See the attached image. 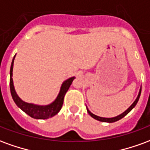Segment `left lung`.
Listing matches in <instances>:
<instances>
[{"label": "left lung", "instance_id": "obj_1", "mask_svg": "<svg viewBox=\"0 0 150 150\" xmlns=\"http://www.w3.org/2000/svg\"><path fill=\"white\" fill-rule=\"evenodd\" d=\"M141 92H142V87H141V88H140V91H139V93H138V96H137V99L135 100V101L133 102L132 104V105L130 106V107L127 109L126 111H125L124 112L121 113V114H120L119 116H115V117H112V118H105V117H100V116H96V115H95V114H93L92 112H91L90 111H89V109H88V108H87V111H88V112L89 113V115L92 117V118H94V119L97 120H99V121H102V122H108V123H113V122H116V121H117V120H119L122 119L124 116H125L128 113L130 112V111L132 110L133 108L135 107L136 104H137V102H138L139 100V98H140V96H141Z\"/></svg>", "mask_w": 150, "mask_h": 150}]
</instances>
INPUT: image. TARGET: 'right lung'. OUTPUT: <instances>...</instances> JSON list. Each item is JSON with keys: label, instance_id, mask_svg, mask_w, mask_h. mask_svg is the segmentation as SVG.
<instances>
[{"label": "right lung", "instance_id": "obj_1", "mask_svg": "<svg viewBox=\"0 0 150 150\" xmlns=\"http://www.w3.org/2000/svg\"><path fill=\"white\" fill-rule=\"evenodd\" d=\"M16 56V54H15ZM15 56L13 59L11 63V67H10V79H9V86H10V91H11L12 97L13 100L17 104L19 108L25 112L27 115L34 119H48L52 116H55L57 113L62 108V104H63V99L65 96L67 91H68L70 86L72 83L73 80L75 79V77L69 78L62 83L60 91L58 95V96L53 101L51 104H47V105H38V104H30V103H26L21 100L15 91L13 81V62H14Z\"/></svg>", "mask_w": 150, "mask_h": 150}]
</instances>
